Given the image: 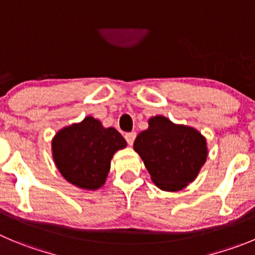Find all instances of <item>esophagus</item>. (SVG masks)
Returning <instances> with one entry per match:
<instances>
[{
	"label": "esophagus",
	"instance_id": "34e87169",
	"mask_svg": "<svg viewBox=\"0 0 255 255\" xmlns=\"http://www.w3.org/2000/svg\"><path fill=\"white\" fill-rule=\"evenodd\" d=\"M135 132H128V133H126L125 134V138H126V141H127V143L128 144H133V142H134V139H135Z\"/></svg>",
	"mask_w": 255,
	"mask_h": 255
}]
</instances>
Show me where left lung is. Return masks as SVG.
Masks as SVG:
<instances>
[{
	"mask_svg": "<svg viewBox=\"0 0 255 255\" xmlns=\"http://www.w3.org/2000/svg\"><path fill=\"white\" fill-rule=\"evenodd\" d=\"M148 125V129L137 135L134 151L161 190L184 189L205 163L206 139L194 128L173 125L162 116L151 118Z\"/></svg>",
	"mask_w": 255,
	"mask_h": 255,
	"instance_id": "8db88e82",
	"label": "left lung"
}]
</instances>
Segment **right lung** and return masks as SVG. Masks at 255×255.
Masks as SVG:
<instances>
[{
	"instance_id": "add662e5",
	"label": "right lung",
	"mask_w": 255,
	"mask_h": 255,
	"mask_svg": "<svg viewBox=\"0 0 255 255\" xmlns=\"http://www.w3.org/2000/svg\"><path fill=\"white\" fill-rule=\"evenodd\" d=\"M127 146L114 128H104L93 117L59 130L52 139V157L70 184L88 190L106 181L114 152Z\"/></svg>"
}]
</instances>
